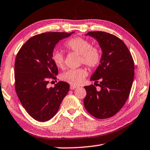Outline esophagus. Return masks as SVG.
Listing matches in <instances>:
<instances>
[{
  "mask_svg": "<svg viewBox=\"0 0 150 150\" xmlns=\"http://www.w3.org/2000/svg\"><path fill=\"white\" fill-rule=\"evenodd\" d=\"M77 87L75 86V85H70V89H71V90L75 89H76V88H77Z\"/></svg>",
  "mask_w": 150,
  "mask_h": 150,
  "instance_id": "esophagus-1",
  "label": "esophagus"
}]
</instances>
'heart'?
I'll list each match as a JSON object with an SVG mask.
<instances>
[{
	"label": "heart",
	"mask_w": 150,
	"mask_h": 150,
	"mask_svg": "<svg viewBox=\"0 0 150 150\" xmlns=\"http://www.w3.org/2000/svg\"><path fill=\"white\" fill-rule=\"evenodd\" d=\"M65 47L69 51L80 54V63L84 64L89 69H95L100 64L102 59V52L98 47L91 45L89 40L81 37H75L68 40ZM52 60L58 68L62 69L65 66L64 56L61 52L54 51L52 54ZM87 76L85 69H69L63 73L61 79L71 85H79Z\"/></svg>",
	"instance_id": "b5f03b06"
}]
</instances>
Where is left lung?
<instances>
[{
    "instance_id": "obj_1",
    "label": "left lung",
    "mask_w": 150,
    "mask_h": 150,
    "mask_svg": "<svg viewBox=\"0 0 150 150\" xmlns=\"http://www.w3.org/2000/svg\"><path fill=\"white\" fill-rule=\"evenodd\" d=\"M102 50L101 61L91 77L95 85L84 87L87 95L83 103L86 110L97 119L115 115L129 97L134 77V62L129 49L120 38L110 33L91 31ZM97 86V85H96Z\"/></svg>"
}]
</instances>
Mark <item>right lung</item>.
Returning a JSON list of instances; mask_svg holds the SVG:
<instances>
[{
	"mask_svg": "<svg viewBox=\"0 0 150 150\" xmlns=\"http://www.w3.org/2000/svg\"><path fill=\"white\" fill-rule=\"evenodd\" d=\"M73 33L49 32L30 38L16 54L15 63V90L27 113L39 122H47L59 110L69 85L59 81L47 88L50 79H55L58 68L52 60L57 43Z\"/></svg>",
	"mask_w": 150,
	"mask_h": 150,
	"instance_id": "1",
	"label": "right lung"
}]
</instances>
